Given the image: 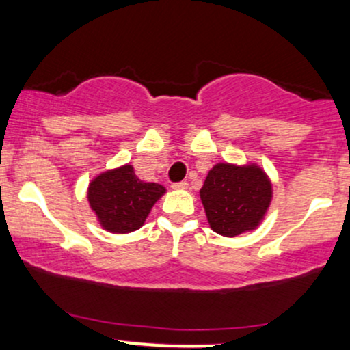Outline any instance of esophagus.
Listing matches in <instances>:
<instances>
[{
	"mask_svg": "<svg viewBox=\"0 0 350 350\" xmlns=\"http://www.w3.org/2000/svg\"><path fill=\"white\" fill-rule=\"evenodd\" d=\"M171 187L176 189V191H184V189L189 187V184H187V180H180V183H174V184H172Z\"/></svg>",
	"mask_w": 350,
	"mask_h": 350,
	"instance_id": "esophagus-1",
	"label": "esophagus"
}]
</instances>
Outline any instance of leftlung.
Returning a JSON list of instances; mask_svg holds the SVG:
<instances>
[{
  "instance_id": "obj_1",
  "label": "left lung",
  "mask_w": 350,
  "mask_h": 350,
  "mask_svg": "<svg viewBox=\"0 0 350 350\" xmlns=\"http://www.w3.org/2000/svg\"><path fill=\"white\" fill-rule=\"evenodd\" d=\"M271 198V180L255 163H217L200 189L208 226L224 237L255 230L267 215Z\"/></svg>"
}]
</instances>
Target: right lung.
I'll return each mask as SVG.
<instances>
[{
	"label": "right lung",
	"instance_id": "1",
	"mask_svg": "<svg viewBox=\"0 0 350 350\" xmlns=\"http://www.w3.org/2000/svg\"><path fill=\"white\" fill-rule=\"evenodd\" d=\"M166 187L144 183L131 164L100 172L88 184L87 199L98 224L111 234H130L143 226Z\"/></svg>",
	"mask_w": 350,
	"mask_h": 350
}]
</instances>
